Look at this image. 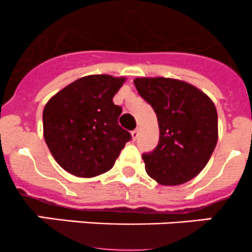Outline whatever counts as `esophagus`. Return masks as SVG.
Wrapping results in <instances>:
<instances>
[{"label": "esophagus", "mask_w": 252, "mask_h": 252, "mask_svg": "<svg viewBox=\"0 0 252 252\" xmlns=\"http://www.w3.org/2000/svg\"><path fill=\"white\" fill-rule=\"evenodd\" d=\"M131 136H133V140H136V139H138V136H139V128L134 129V130L131 131Z\"/></svg>", "instance_id": "1"}]
</instances>
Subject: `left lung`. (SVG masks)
Segmentation results:
<instances>
[{
	"label": "left lung",
	"mask_w": 252,
	"mask_h": 252,
	"mask_svg": "<svg viewBox=\"0 0 252 252\" xmlns=\"http://www.w3.org/2000/svg\"><path fill=\"white\" fill-rule=\"evenodd\" d=\"M134 84L154 108L159 126L157 146L142 154L147 174L162 185L189 182L204 169L217 144L215 105L185 81L136 78Z\"/></svg>",
	"instance_id": "1"
}]
</instances>
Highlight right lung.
Instances as JSON below:
<instances>
[{
  "label": "right lung",
  "instance_id": "add662e5",
  "mask_svg": "<svg viewBox=\"0 0 252 252\" xmlns=\"http://www.w3.org/2000/svg\"><path fill=\"white\" fill-rule=\"evenodd\" d=\"M124 78L88 75L56 94L42 114L44 138L57 163L73 175L110 171L131 134L118 124L113 96Z\"/></svg>",
  "mask_w": 252,
  "mask_h": 252
}]
</instances>
